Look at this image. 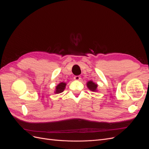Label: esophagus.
Here are the masks:
<instances>
[{"label":"esophagus","mask_w":149,"mask_h":149,"mask_svg":"<svg viewBox=\"0 0 149 149\" xmlns=\"http://www.w3.org/2000/svg\"><path fill=\"white\" fill-rule=\"evenodd\" d=\"M74 79L76 80V81H79L81 79V76H75L74 77Z\"/></svg>","instance_id":"obj_1"}]
</instances>
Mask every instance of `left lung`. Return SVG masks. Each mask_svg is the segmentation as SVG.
<instances>
[{
  "instance_id": "8db88e82",
  "label": "left lung",
  "mask_w": 149,
  "mask_h": 149,
  "mask_svg": "<svg viewBox=\"0 0 149 149\" xmlns=\"http://www.w3.org/2000/svg\"><path fill=\"white\" fill-rule=\"evenodd\" d=\"M86 86L90 91L93 92L97 91V84L95 83H94L93 81L91 80L88 81L86 83Z\"/></svg>"
}]
</instances>
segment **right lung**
Instances as JSON below:
<instances>
[{"label": "right lung", "instance_id": "1", "mask_svg": "<svg viewBox=\"0 0 149 149\" xmlns=\"http://www.w3.org/2000/svg\"><path fill=\"white\" fill-rule=\"evenodd\" d=\"M66 86V83H64V82H61L59 84H58L55 88V94H59L61 93L62 92H63V91L65 90V88Z\"/></svg>", "mask_w": 149, "mask_h": 149}]
</instances>
